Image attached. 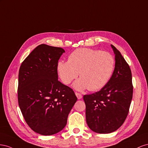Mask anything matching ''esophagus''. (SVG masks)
Masks as SVG:
<instances>
[{"mask_svg": "<svg viewBox=\"0 0 148 148\" xmlns=\"http://www.w3.org/2000/svg\"><path fill=\"white\" fill-rule=\"evenodd\" d=\"M75 95H76V97H77L78 99H82V95L81 94H79V93H78V92H75Z\"/></svg>", "mask_w": 148, "mask_h": 148, "instance_id": "obj_1", "label": "esophagus"}]
</instances>
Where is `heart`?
<instances>
[{
	"label": "heart",
	"instance_id": "heart-1",
	"mask_svg": "<svg viewBox=\"0 0 148 148\" xmlns=\"http://www.w3.org/2000/svg\"><path fill=\"white\" fill-rule=\"evenodd\" d=\"M115 60L112 54L99 49L80 48L74 51L68 61H60L58 71L62 82L70 84L77 78L81 79L74 84L77 90L88 88L90 91L99 90L107 85L111 79Z\"/></svg>",
	"mask_w": 148,
	"mask_h": 148
}]
</instances>
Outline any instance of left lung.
<instances>
[{"label":"left lung","mask_w":148,"mask_h":148,"mask_svg":"<svg viewBox=\"0 0 148 148\" xmlns=\"http://www.w3.org/2000/svg\"><path fill=\"white\" fill-rule=\"evenodd\" d=\"M115 54L111 79L100 91L84 95L87 123L93 132L107 134L123 125L129 112L133 86L130 67L120 52L111 45Z\"/></svg>","instance_id":"obj_1"}]
</instances>
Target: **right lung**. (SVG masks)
<instances>
[{
	"label": "right lung",
	"mask_w": 148,
	"mask_h": 148,
	"mask_svg": "<svg viewBox=\"0 0 148 148\" xmlns=\"http://www.w3.org/2000/svg\"><path fill=\"white\" fill-rule=\"evenodd\" d=\"M65 51L45 44L25 58L18 73V102L24 119L33 131L52 135L65 127L76 102L75 93L58 80V64Z\"/></svg>",
	"instance_id": "add662e5"
}]
</instances>
